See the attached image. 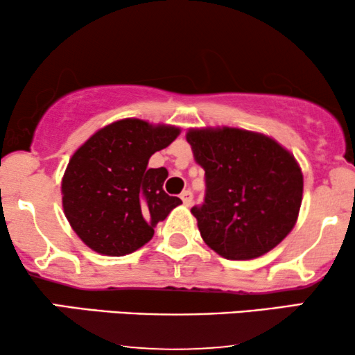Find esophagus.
Returning <instances> with one entry per match:
<instances>
[{"label": "esophagus", "mask_w": 355, "mask_h": 355, "mask_svg": "<svg viewBox=\"0 0 355 355\" xmlns=\"http://www.w3.org/2000/svg\"><path fill=\"white\" fill-rule=\"evenodd\" d=\"M181 198H182V203H184V205H186V207H191V205H192L193 196H192L191 191H182Z\"/></svg>", "instance_id": "esophagus-1"}]
</instances>
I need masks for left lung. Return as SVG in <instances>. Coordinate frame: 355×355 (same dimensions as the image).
I'll return each mask as SVG.
<instances>
[{"label":"left lung","instance_id":"obj_1","mask_svg":"<svg viewBox=\"0 0 355 355\" xmlns=\"http://www.w3.org/2000/svg\"><path fill=\"white\" fill-rule=\"evenodd\" d=\"M207 193L192 215L205 244L227 260H252L293 231L302 203L297 159L273 137L239 128H191Z\"/></svg>","mask_w":355,"mask_h":355}]
</instances>
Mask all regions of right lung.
<instances>
[{
	"label": "right lung",
	"mask_w": 355,
	"mask_h": 355,
	"mask_svg": "<svg viewBox=\"0 0 355 355\" xmlns=\"http://www.w3.org/2000/svg\"><path fill=\"white\" fill-rule=\"evenodd\" d=\"M179 134L178 125L124 118L76 150L61 181L62 210L87 247L108 257L132 254L181 205L163 191L166 168H147Z\"/></svg>",
	"instance_id": "add662e5"
}]
</instances>
